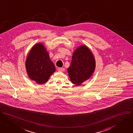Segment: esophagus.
<instances>
[{
	"label": "esophagus",
	"mask_w": 133,
	"mask_h": 133,
	"mask_svg": "<svg viewBox=\"0 0 133 133\" xmlns=\"http://www.w3.org/2000/svg\"><path fill=\"white\" fill-rule=\"evenodd\" d=\"M57 70H58V71H61V72H62V71H64V68H58L57 69Z\"/></svg>",
	"instance_id": "esophagus-1"
}]
</instances>
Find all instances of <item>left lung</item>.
I'll return each instance as SVG.
<instances>
[{
	"mask_svg": "<svg viewBox=\"0 0 133 133\" xmlns=\"http://www.w3.org/2000/svg\"><path fill=\"white\" fill-rule=\"evenodd\" d=\"M95 67V59L90 49L85 45L80 46L73 53L71 64L68 68L71 82L81 85L91 77Z\"/></svg>",
	"mask_w": 133,
	"mask_h": 133,
	"instance_id": "obj_1",
	"label": "left lung"
}]
</instances>
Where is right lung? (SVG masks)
I'll list each match as a JSON object with an SVG mask.
<instances>
[{
  "instance_id": "add662e5",
  "label": "right lung",
  "mask_w": 133,
  "mask_h": 133,
  "mask_svg": "<svg viewBox=\"0 0 133 133\" xmlns=\"http://www.w3.org/2000/svg\"><path fill=\"white\" fill-rule=\"evenodd\" d=\"M25 66L29 78L38 84L46 82L55 71V66L42 43L33 46L27 57Z\"/></svg>"
}]
</instances>
